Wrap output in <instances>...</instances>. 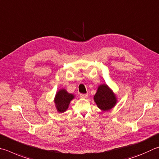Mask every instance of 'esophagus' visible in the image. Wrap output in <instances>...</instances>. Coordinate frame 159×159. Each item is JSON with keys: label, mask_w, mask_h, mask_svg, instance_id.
Wrapping results in <instances>:
<instances>
[{"label": "esophagus", "mask_w": 159, "mask_h": 159, "mask_svg": "<svg viewBox=\"0 0 159 159\" xmlns=\"http://www.w3.org/2000/svg\"><path fill=\"white\" fill-rule=\"evenodd\" d=\"M80 97L81 98H87L88 97V94H80Z\"/></svg>", "instance_id": "obj_1"}]
</instances>
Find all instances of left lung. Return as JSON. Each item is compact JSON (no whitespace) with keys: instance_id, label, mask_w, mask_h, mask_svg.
<instances>
[{"instance_id":"obj_1","label":"left lung","mask_w":159,"mask_h":159,"mask_svg":"<svg viewBox=\"0 0 159 159\" xmlns=\"http://www.w3.org/2000/svg\"><path fill=\"white\" fill-rule=\"evenodd\" d=\"M94 102L102 111H108L116 103V97L106 85H101L94 97Z\"/></svg>"}]
</instances>
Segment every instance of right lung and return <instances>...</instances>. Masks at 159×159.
Segmentation results:
<instances>
[{"instance_id": "right-lung-1", "label": "right lung", "mask_w": 159, "mask_h": 159, "mask_svg": "<svg viewBox=\"0 0 159 159\" xmlns=\"http://www.w3.org/2000/svg\"><path fill=\"white\" fill-rule=\"evenodd\" d=\"M74 97L73 94L68 93L64 89L57 92L55 98V103L57 111L60 112H65L68 108L70 103Z\"/></svg>"}]
</instances>
